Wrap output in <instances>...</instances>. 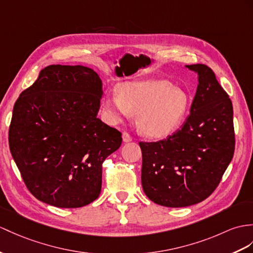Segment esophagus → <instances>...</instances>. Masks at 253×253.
I'll return each instance as SVG.
<instances>
[{
  "instance_id": "34e87169",
  "label": "esophagus",
  "mask_w": 253,
  "mask_h": 253,
  "mask_svg": "<svg viewBox=\"0 0 253 253\" xmlns=\"http://www.w3.org/2000/svg\"><path fill=\"white\" fill-rule=\"evenodd\" d=\"M122 139L125 143H130V141L132 140V137L130 136V134L126 133V132H123L122 133Z\"/></svg>"
}]
</instances>
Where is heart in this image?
<instances>
[{
  "label": "heart",
  "instance_id": "heart-1",
  "mask_svg": "<svg viewBox=\"0 0 253 253\" xmlns=\"http://www.w3.org/2000/svg\"><path fill=\"white\" fill-rule=\"evenodd\" d=\"M190 96L169 80H141L122 84L103 101L107 119L120 123L132 113L137 115V126L151 138H164L175 132L186 118Z\"/></svg>",
  "mask_w": 253,
  "mask_h": 253
}]
</instances>
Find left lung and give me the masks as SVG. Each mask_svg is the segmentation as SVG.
I'll return each mask as SVG.
<instances>
[{
    "instance_id": "left-lung-1",
    "label": "left lung",
    "mask_w": 253,
    "mask_h": 253,
    "mask_svg": "<svg viewBox=\"0 0 253 253\" xmlns=\"http://www.w3.org/2000/svg\"><path fill=\"white\" fill-rule=\"evenodd\" d=\"M199 84L190 115L166 139L139 146L141 186L148 199L165 207L198 204L211 195L233 159V105L211 67L186 65Z\"/></svg>"
}]
</instances>
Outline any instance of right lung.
I'll return each mask as SVG.
<instances>
[{"label": "right lung", "mask_w": 253, "mask_h": 253, "mask_svg": "<svg viewBox=\"0 0 253 253\" xmlns=\"http://www.w3.org/2000/svg\"><path fill=\"white\" fill-rule=\"evenodd\" d=\"M100 76L83 65H49L21 92L9 126V149L36 199L77 208L98 198L102 164L121 133L97 118Z\"/></svg>", "instance_id": "right-lung-1"}]
</instances>
